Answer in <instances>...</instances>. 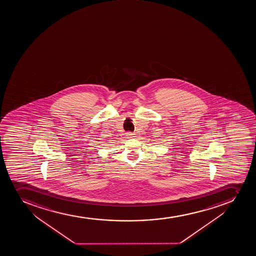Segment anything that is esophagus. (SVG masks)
<instances>
[{"label":"esophagus","instance_id":"obj_1","mask_svg":"<svg viewBox=\"0 0 256 256\" xmlns=\"http://www.w3.org/2000/svg\"><path fill=\"white\" fill-rule=\"evenodd\" d=\"M135 134H131V132H128V134H126V136L130 138H134Z\"/></svg>","mask_w":256,"mask_h":256}]
</instances>
